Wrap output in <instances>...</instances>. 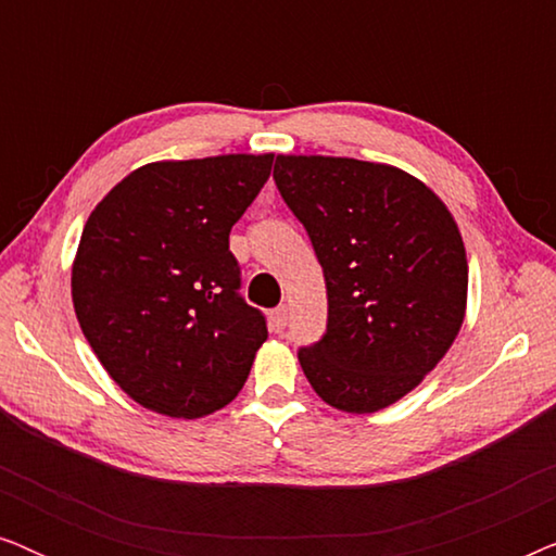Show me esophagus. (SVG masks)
<instances>
[{
	"mask_svg": "<svg viewBox=\"0 0 556 556\" xmlns=\"http://www.w3.org/2000/svg\"><path fill=\"white\" fill-rule=\"evenodd\" d=\"M286 324H288V306H278V308L270 314L273 331H283Z\"/></svg>",
	"mask_w": 556,
	"mask_h": 556,
	"instance_id": "esophagus-1",
	"label": "esophagus"
}]
</instances>
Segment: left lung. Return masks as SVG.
Wrapping results in <instances>:
<instances>
[{
	"label": "left lung",
	"mask_w": 556,
	"mask_h": 556,
	"mask_svg": "<svg viewBox=\"0 0 556 556\" xmlns=\"http://www.w3.org/2000/svg\"><path fill=\"white\" fill-rule=\"evenodd\" d=\"M273 179L324 268L329 324L299 362L341 413L394 405L458 337L468 261L445 202L413 174L346 156L278 154Z\"/></svg>",
	"instance_id": "obj_1"
}]
</instances>
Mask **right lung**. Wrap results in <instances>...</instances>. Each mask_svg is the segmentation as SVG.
Returning a JSON list of instances; mask_svg holds the SVG:
<instances>
[{"instance_id": "add662e5", "label": "right lung", "mask_w": 556, "mask_h": 556, "mask_svg": "<svg viewBox=\"0 0 556 556\" xmlns=\"http://www.w3.org/2000/svg\"><path fill=\"white\" fill-rule=\"evenodd\" d=\"M270 166L273 154L143 164L83 227L75 316L113 382L151 413L223 409L268 339L261 311L238 295L230 230Z\"/></svg>"}]
</instances>
